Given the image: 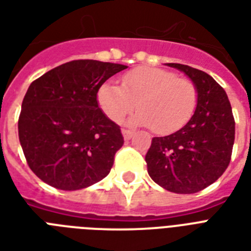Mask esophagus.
Listing matches in <instances>:
<instances>
[{"instance_id":"obj_1","label":"esophagus","mask_w":251,"mask_h":251,"mask_svg":"<svg viewBox=\"0 0 251 251\" xmlns=\"http://www.w3.org/2000/svg\"><path fill=\"white\" fill-rule=\"evenodd\" d=\"M122 135H124V139H125V141H130V139L133 138L134 133L131 131V130L122 129Z\"/></svg>"}]
</instances>
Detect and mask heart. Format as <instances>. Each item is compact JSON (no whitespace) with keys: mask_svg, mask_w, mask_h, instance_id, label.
<instances>
[{"mask_svg":"<svg viewBox=\"0 0 251 251\" xmlns=\"http://www.w3.org/2000/svg\"><path fill=\"white\" fill-rule=\"evenodd\" d=\"M99 108L114 122L122 121L138 102L141 109L131 124L150 126L160 135L176 133L190 121L198 104L194 83L159 68H138L126 73L122 87L104 82L96 94Z\"/></svg>","mask_w":251,"mask_h":251,"instance_id":"1","label":"heart"}]
</instances>
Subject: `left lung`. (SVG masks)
<instances>
[{
  "mask_svg": "<svg viewBox=\"0 0 251 251\" xmlns=\"http://www.w3.org/2000/svg\"><path fill=\"white\" fill-rule=\"evenodd\" d=\"M182 72L198 91L193 117L182 129L152 139L146 155L150 177L165 190L193 194L226 172L234 143V118L226 91L207 73L167 64Z\"/></svg>",
  "mask_w": 251,
  "mask_h": 251,
  "instance_id": "1",
  "label": "left lung"
}]
</instances>
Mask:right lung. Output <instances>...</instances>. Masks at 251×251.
<instances>
[{"instance_id":"1","label":"right lung","mask_w":251,"mask_h":251,"mask_svg":"<svg viewBox=\"0 0 251 251\" xmlns=\"http://www.w3.org/2000/svg\"><path fill=\"white\" fill-rule=\"evenodd\" d=\"M121 64L76 60L33 80L22 102L18 133L28 167L50 186L80 190L109 175L124 145L117 124L99 108L96 94Z\"/></svg>"}]
</instances>
